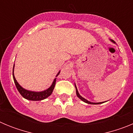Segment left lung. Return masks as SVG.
I'll list each match as a JSON object with an SVG mask.
<instances>
[{"mask_svg":"<svg viewBox=\"0 0 133 133\" xmlns=\"http://www.w3.org/2000/svg\"><path fill=\"white\" fill-rule=\"evenodd\" d=\"M110 41H111V42H112V43H115V42L113 41V40H110ZM75 89H76V93H77V97H78V98L81 100V101H83V102H84V103H88V104H101V103H104V102H102V103L101 102V103H92V102L89 101H87V100L85 99L84 98H83V97H81V95H80V94L78 93V90H77V87H76V84H75Z\"/></svg>","mask_w":133,"mask_h":133,"instance_id":"left-lung-1","label":"left lung"}]
</instances>
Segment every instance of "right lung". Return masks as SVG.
<instances>
[{
    "instance_id": "right-lung-1",
    "label": "right lung",
    "mask_w": 133,
    "mask_h": 133,
    "mask_svg": "<svg viewBox=\"0 0 133 133\" xmlns=\"http://www.w3.org/2000/svg\"><path fill=\"white\" fill-rule=\"evenodd\" d=\"M14 67H15V64L13 66V70H12V76H13L14 82L15 83V85L16 87V89L18 90V92H20L22 97H24V98L27 100H30V101H41V100L45 99L47 97H49L51 94H52L53 89L55 88V84H56V79L55 78L54 79L52 84H51L50 87L47 89L46 90H43V91H41V92H35V91H30V90H28L24 89L18 84L17 81L16 80L14 75ZM60 73V71L57 73L56 77H57Z\"/></svg>"
}]
</instances>
